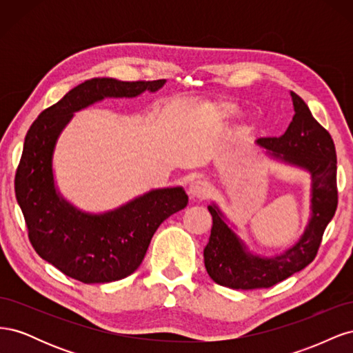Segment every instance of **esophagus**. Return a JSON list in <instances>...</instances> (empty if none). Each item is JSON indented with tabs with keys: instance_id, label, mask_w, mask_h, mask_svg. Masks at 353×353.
Listing matches in <instances>:
<instances>
[{
	"instance_id": "obj_1",
	"label": "esophagus",
	"mask_w": 353,
	"mask_h": 353,
	"mask_svg": "<svg viewBox=\"0 0 353 353\" xmlns=\"http://www.w3.org/2000/svg\"><path fill=\"white\" fill-rule=\"evenodd\" d=\"M210 193H212L210 185L205 183V181H200V179L193 181L188 187V196L193 200H205L210 196Z\"/></svg>"
}]
</instances>
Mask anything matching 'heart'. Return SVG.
I'll return each mask as SVG.
<instances>
[{"label": "heart", "mask_w": 353, "mask_h": 353, "mask_svg": "<svg viewBox=\"0 0 353 353\" xmlns=\"http://www.w3.org/2000/svg\"><path fill=\"white\" fill-rule=\"evenodd\" d=\"M236 113V108H234L232 104H223L222 108H219L218 110H216V114L219 116V117H228V116H231V114H234Z\"/></svg>", "instance_id": "1"}]
</instances>
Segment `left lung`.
I'll list each match as a JSON object with an SVG mask.
<instances>
[{"mask_svg":"<svg viewBox=\"0 0 353 353\" xmlns=\"http://www.w3.org/2000/svg\"><path fill=\"white\" fill-rule=\"evenodd\" d=\"M293 121L281 137L259 138L256 144L266 154L311 174V218L302 237L274 258L253 254L228 225L227 218L213 203L208 209L213 225L203 252L210 279L237 290L268 288L311 263L323 234L337 209V157L333 138L319 125L306 103L293 91Z\"/></svg>","mask_w":353,"mask_h":353,"instance_id":"obj_1","label":"left lung"}]
</instances>
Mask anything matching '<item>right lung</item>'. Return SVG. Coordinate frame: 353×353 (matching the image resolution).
Returning <instances> with one entry per match:
<instances>
[{"mask_svg":"<svg viewBox=\"0 0 353 353\" xmlns=\"http://www.w3.org/2000/svg\"><path fill=\"white\" fill-rule=\"evenodd\" d=\"M165 79L123 82L94 78L70 90L30 125L16 172V199L30 244L42 259L85 284L112 283L143 262L153 234L166 218L184 209L183 187L157 188L104 213H87L63 199L54 184L52 154L74 112L108 97L154 92Z\"/></svg>","mask_w":353,"mask_h":353,"instance_id":"obj_1","label":"right lung"}]
</instances>
